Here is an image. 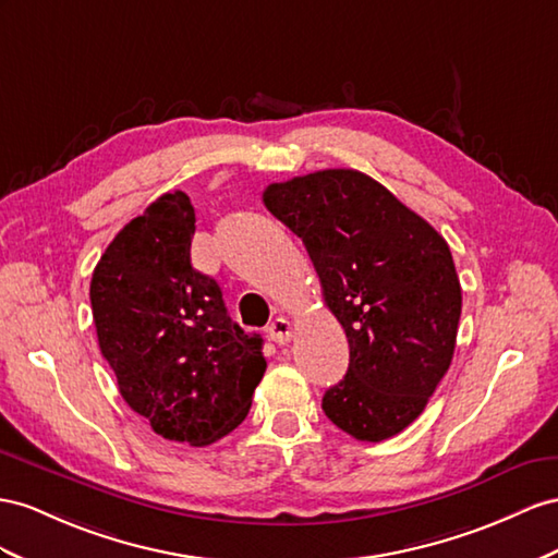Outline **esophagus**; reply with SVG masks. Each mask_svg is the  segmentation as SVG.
Returning a JSON list of instances; mask_svg holds the SVG:
<instances>
[{
    "label": "esophagus",
    "instance_id": "esophagus-1",
    "mask_svg": "<svg viewBox=\"0 0 558 558\" xmlns=\"http://www.w3.org/2000/svg\"><path fill=\"white\" fill-rule=\"evenodd\" d=\"M292 335H294V327H292V323L288 318H276L274 323L268 325V337L274 339L276 344H280V347L288 344V341L292 339Z\"/></svg>",
    "mask_w": 558,
    "mask_h": 558
}]
</instances>
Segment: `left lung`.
Returning <instances> with one entry per match:
<instances>
[{
    "instance_id": "obj_1",
    "label": "left lung",
    "mask_w": 558,
    "mask_h": 558,
    "mask_svg": "<svg viewBox=\"0 0 558 558\" xmlns=\"http://www.w3.org/2000/svg\"><path fill=\"white\" fill-rule=\"evenodd\" d=\"M264 205L302 238L349 339L347 375L323 396L327 420L367 442L401 434L452 363L462 288L448 242L355 169L270 183Z\"/></svg>"
}]
</instances>
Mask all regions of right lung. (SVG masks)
Wrapping results in <instances>:
<instances>
[{
	"instance_id": "1",
	"label": "right lung",
	"mask_w": 558,
	"mask_h": 558,
	"mask_svg": "<svg viewBox=\"0 0 558 558\" xmlns=\"http://www.w3.org/2000/svg\"><path fill=\"white\" fill-rule=\"evenodd\" d=\"M195 209L165 193L110 242L92 313L122 398L155 434L203 448L247 417L266 373L262 335L231 320L217 280L191 264Z\"/></svg>"
}]
</instances>
